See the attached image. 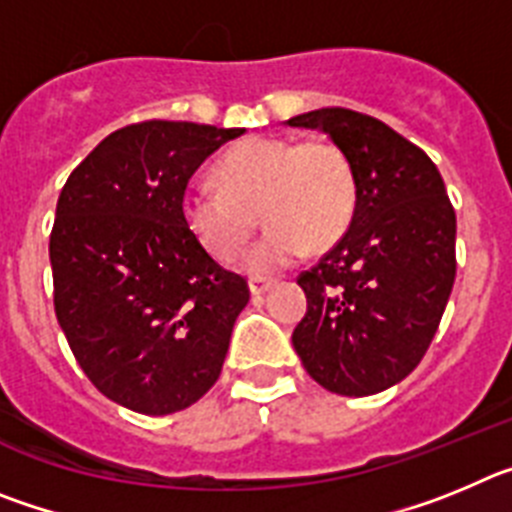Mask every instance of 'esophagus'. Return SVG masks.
Wrapping results in <instances>:
<instances>
[{
	"instance_id": "obj_1",
	"label": "esophagus",
	"mask_w": 512,
	"mask_h": 512,
	"mask_svg": "<svg viewBox=\"0 0 512 512\" xmlns=\"http://www.w3.org/2000/svg\"><path fill=\"white\" fill-rule=\"evenodd\" d=\"M274 279H264V277H253L251 282H248V287H251V295L253 297H261V295H266V292H269L271 287H274Z\"/></svg>"
}]
</instances>
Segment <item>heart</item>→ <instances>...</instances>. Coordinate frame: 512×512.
Returning a JSON list of instances; mask_svg holds the SVG:
<instances>
[{"label":"heart","mask_w":512,"mask_h":512,"mask_svg":"<svg viewBox=\"0 0 512 512\" xmlns=\"http://www.w3.org/2000/svg\"><path fill=\"white\" fill-rule=\"evenodd\" d=\"M212 176L217 189L184 192L182 220L212 259L233 264L251 241L259 212L269 230L248 251L251 274L287 269L307 246H333L359 200L354 164L328 138H248L217 161Z\"/></svg>","instance_id":"b5f03b06"}]
</instances>
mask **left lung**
<instances>
[{
  "mask_svg": "<svg viewBox=\"0 0 512 512\" xmlns=\"http://www.w3.org/2000/svg\"><path fill=\"white\" fill-rule=\"evenodd\" d=\"M287 122L328 133L359 182L343 238L297 277L307 312L292 346L328 392L377 395L436 336L456 277V212L436 164L377 117L323 107Z\"/></svg>",
  "mask_w": 512,
  "mask_h": 512,
  "instance_id": "obj_1",
  "label": "left lung"
}]
</instances>
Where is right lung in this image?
I'll list each match as a JSON object with an SVG mask.
<instances>
[{
	"label": "right lung",
	"mask_w": 512,
	"mask_h": 512,
	"mask_svg": "<svg viewBox=\"0 0 512 512\" xmlns=\"http://www.w3.org/2000/svg\"><path fill=\"white\" fill-rule=\"evenodd\" d=\"M238 135L133 122L63 184L51 230L56 318L89 382L122 408L179 413L223 372L251 292L194 241L182 197L202 161Z\"/></svg>",
	"instance_id": "obj_1"
}]
</instances>
